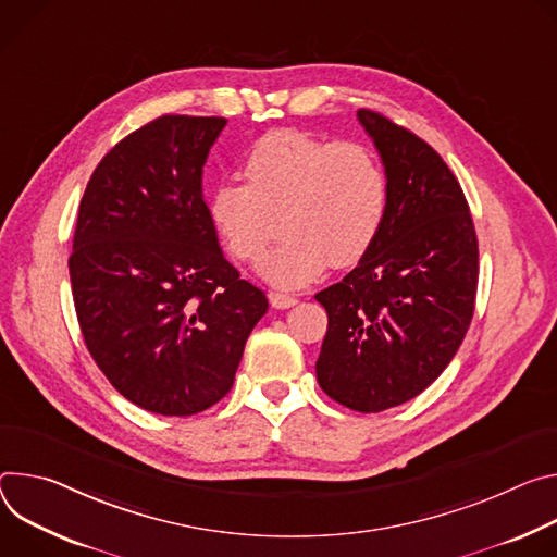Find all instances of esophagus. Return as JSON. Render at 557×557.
Here are the masks:
<instances>
[{"label":"esophagus","mask_w":557,"mask_h":557,"mask_svg":"<svg viewBox=\"0 0 557 557\" xmlns=\"http://www.w3.org/2000/svg\"><path fill=\"white\" fill-rule=\"evenodd\" d=\"M270 302L272 307H276V310H287V307H294L298 302V298L285 292H270Z\"/></svg>","instance_id":"obj_1"}]
</instances>
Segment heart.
I'll use <instances>...</instances> for the list:
<instances>
[{"label": "heart", "instance_id": "1", "mask_svg": "<svg viewBox=\"0 0 557 557\" xmlns=\"http://www.w3.org/2000/svg\"><path fill=\"white\" fill-rule=\"evenodd\" d=\"M247 183H219L210 219L238 261H255L283 214L287 238L265 255L259 274L278 287L314 281L330 263L354 265L376 240L387 212V174L358 141H325L276 131L247 152Z\"/></svg>", "mask_w": 557, "mask_h": 557}]
</instances>
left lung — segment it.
<instances>
[{"mask_svg": "<svg viewBox=\"0 0 557 557\" xmlns=\"http://www.w3.org/2000/svg\"><path fill=\"white\" fill-rule=\"evenodd\" d=\"M387 174V212L358 265L317 294L327 334L321 389L376 413L434 383L473 319L478 238L454 172L426 141L392 119L358 110Z\"/></svg>", "mask_w": 557, "mask_h": 557, "instance_id": "1", "label": "left lung"}]
</instances>
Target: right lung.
<instances>
[{
    "label": "right lung",
    "mask_w": 557,
    "mask_h": 557,
    "mask_svg": "<svg viewBox=\"0 0 557 557\" xmlns=\"http://www.w3.org/2000/svg\"><path fill=\"white\" fill-rule=\"evenodd\" d=\"M227 119L163 114L95 168L69 259L77 321L110 385L161 416H195L234 383L265 294L223 257L203 165Z\"/></svg>",
    "instance_id": "right-lung-1"
}]
</instances>
